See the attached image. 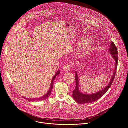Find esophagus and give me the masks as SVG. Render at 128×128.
<instances>
[{
    "instance_id": "esophagus-1",
    "label": "esophagus",
    "mask_w": 128,
    "mask_h": 128,
    "mask_svg": "<svg viewBox=\"0 0 128 128\" xmlns=\"http://www.w3.org/2000/svg\"><path fill=\"white\" fill-rule=\"evenodd\" d=\"M71 69V66L69 64H65L63 67V70L65 72H69Z\"/></svg>"
}]
</instances>
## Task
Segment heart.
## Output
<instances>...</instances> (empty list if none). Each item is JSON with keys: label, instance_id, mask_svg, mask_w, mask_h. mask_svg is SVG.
<instances>
[{"label": "heart", "instance_id": "b5f03b06", "mask_svg": "<svg viewBox=\"0 0 128 128\" xmlns=\"http://www.w3.org/2000/svg\"><path fill=\"white\" fill-rule=\"evenodd\" d=\"M80 42L81 43L79 48L80 56L85 55L91 51L92 49L91 43L89 41H88L86 38H81L80 39Z\"/></svg>", "mask_w": 128, "mask_h": 128}]
</instances>
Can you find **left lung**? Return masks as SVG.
<instances>
[{
  "label": "left lung",
  "mask_w": 128,
  "mask_h": 128,
  "mask_svg": "<svg viewBox=\"0 0 128 128\" xmlns=\"http://www.w3.org/2000/svg\"><path fill=\"white\" fill-rule=\"evenodd\" d=\"M110 47L109 49L110 54H111L112 56L115 60V68H114L113 73L112 74V77L110 79V83L106 86V87L104 88V89L92 94H83L80 92L79 90V84L78 77L77 72H75V81H76V87L72 92V97L74 100L78 103L80 104H87V103L89 104V103L95 102L96 100L100 98L103 95H104L106 93V92L108 91V90L110 87L111 85H112L114 79L115 75L116 74V72L117 64H118V51H117V48L115 45L114 43H113V42H111Z\"/></svg>",
  "instance_id": "left-lung-1"
}]
</instances>
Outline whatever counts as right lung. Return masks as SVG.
<instances>
[{"mask_svg": "<svg viewBox=\"0 0 128 128\" xmlns=\"http://www.w3.org/2000/svg\"><path fill=\"white\" fill-rule=\"evenodd\" d=\"M60 73V70H58L56 73L55 74L54 76V77H53L52 79V81H51V85H50V88H49V91H48V92L46 93V94H45V95H44L43 96H41V97H40L39 98H26V100H28V101H36V100H44L46 98H47L51 94V92H52V90L53 89V81L55 79L56 77V75H58Z\"/></svg>", "mask_w": 128, "mask_h": 128, "instance_id": "obj_1", "label": "right lung"}]
</instances>
